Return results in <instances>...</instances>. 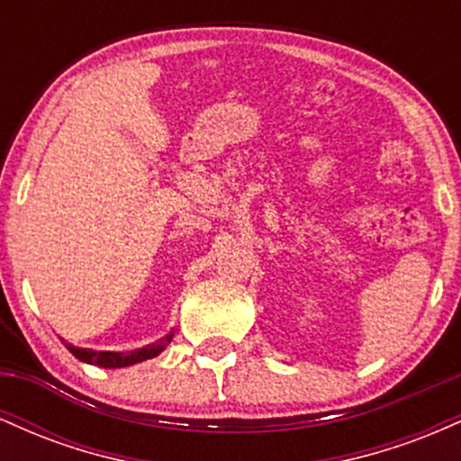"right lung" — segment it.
<instances>
[{"label":"right lung","instance_id":"1","mask_svg":"<svg viewBox=\"0 0 461 461\" xmlns=\"http://www.w3.org/2000/svg\"><path fill=\"white\" fill-rule=\"evenodd\" d=\"M171 338H173V333H167V336L160 338V340H156L153 345L136 348V351H130V353L93 351V348H77L73 345H67V348L77 359H82V362H86V364H95V366H102V368H123V366H131V364H139V362H142V359L156 357L158 353H162L164 347L171 342Z\"/></svg>","mask_w":461,"mask_h":461}]
</instances>
